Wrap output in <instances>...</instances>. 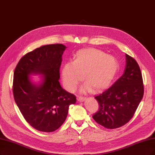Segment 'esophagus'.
I'll list each match as a JSON object with an SVG mask.
<instances>
[{
  "label": "esophagus",
  "mask_w": 155,
  "mask_h": 155,
  "mask_svg": "<svg viewBox=\"0 0 155 155\" xmlns=\"http://www.w3.org/2000/svg\"><path fill=\"white\" fill-rule=\"evenodd\" d=\"M85 99V97L82 96H78V98H77V100L79 101H84Z\"/></svg>",
  "instance_id": "1"
}]
</instances>
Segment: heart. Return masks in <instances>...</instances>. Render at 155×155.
<instances>
[{
	"mask_svg": "<svg viewBox=\"0 0 155 155\" xmlns=\"http://www.w3.org/2000/svg\"><path fill=\"white\" fill-rule=\"evenodd\" d=\"M119 70V64L114 56L95 48L78 51L73 62H68L62 68L65 88L74 91L84 78L86 84L82 90L95 91L108 87Z\"/></svg>",
	"mask_w": 155,
	"mask_h": 155,
	"instance_id": "1",
	"label": "heart"
}]
</instances>
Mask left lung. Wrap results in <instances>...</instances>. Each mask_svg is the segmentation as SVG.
Masks as SVG:
<instances>
[{"label":"left lung","mask_w":155,"mask_h":155,"mask_svg":"<svg viewBox=\"0 0 155 155\" xmlns=\"http://www.w3.org/2000/svg\"><path fill=\"white\" fill-rule=\"evenodd\" d=\"M126 67L123 75L112 85L94 98L99 109L93 117L107 129L124 126L133 117L144 95V84L138 63L126 54Z\"/></svg>","instance_id":"1"}]
</instances>
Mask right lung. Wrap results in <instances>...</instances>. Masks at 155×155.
<instances>
[{"label": "right lung", "instance_id": "right-lung-1", "mask_svg": "<svg viewBox=\"0 0 155 155\" xmlns=\"http://www.w3.org/2000/svg\"><path fill=\"white\" fill-rule=\"evenodd\" d=\"M66 47L62 44L41 46L23 56L14 71L13 92L16 104L26 121L43 132L58 129L65 121L76 96L61 86L60 67ZM41 74L43 83L32 84L28 75Z\"/></svg>", "mask_w": 155, "mask_h": 155}]
</instances>
